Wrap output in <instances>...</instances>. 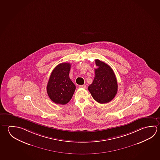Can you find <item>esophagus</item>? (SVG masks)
Masks as SVG:
<instances>
[{
  "mask_svg": "<svg viewBox=\"0 0 160 160\" xmlns=\"http://www.w3.org/2000/svg\"><path fill=\"white\" fill-rule=\"evenodd\" d=\"M79 88H83V89H85L87 88V86L85 85H79Z\"/></svg>",
  "mask_w": 160,
  "mask_h": 160,
  "instance_id": "esophagus-1",
  "label": "esophagus"
}]
</instances>
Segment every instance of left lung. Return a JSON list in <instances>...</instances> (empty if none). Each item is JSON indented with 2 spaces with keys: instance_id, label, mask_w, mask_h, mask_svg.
<instances>
[{
  "instance_id": "8db88e82",
  "label": "left lung",
  "mask_w": 160,
  "mask_h": 160,
  "mask_svg": "<svg viewBox=\"0 0 160 160\" xmlns=\"http://www.w3.org/2000/svg\"><path fill=\"white\" fill-rule=\"evenodd\" d=\"M98 68L95 69V77L88 90L92 98L98 103H107L115 98L118 92L117 79L109 65L95 59Z\"/></svg>"
}]
</instances>
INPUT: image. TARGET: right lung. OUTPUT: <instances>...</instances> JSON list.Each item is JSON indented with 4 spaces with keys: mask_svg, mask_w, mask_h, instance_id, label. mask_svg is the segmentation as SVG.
Returning a JSON list of instances; mask_svg holds the SVG:
<instances>
[{
    "mask_svg": "<svg viewBox=\"0 0 160 160\" xmlns=\"http://www.w3.org/2000/svg\"><path fill=\"white\" fill-rule=\"evenodd\" d=\"M71 64L62 63L54 68L47 87V92L55 103L64 105L68 103L76 89L69 78Z\"/></svg>",
    "mask_w": 160,
    "mask_h": 160,
    "instance_id": "1",
    "label": "right lung"
}]
</instances>
